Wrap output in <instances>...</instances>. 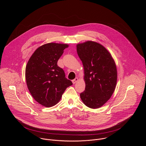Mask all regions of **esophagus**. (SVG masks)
Listing matches in <instances>:
<instances>
[{
	"mask_svg": "<svg viewBox=\"0 0 146 146\" xmlns=\"http://www.w3.org/2000/svg\"><path fill=\"white\" fill-rule=\"evenodd\" d=\"M78 81V78H76L75 79H74V80H72V83L74 84L76 83Z\"/></svg>",
	"mask_w": 146,
	"mask_h": 146,
	"instance_id": "34e87169",
	"label": "esophagus"
}]
</instances>
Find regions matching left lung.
Masks as SVG:
<instances>
[{"label": "left lung", "mask_w": 146, "mask_h": 146, "mask_svg": "<svg viewBox=\"0 0 146 146\" xmlns=\"http://www.w3.org/2000/svg\"><path fill=\"white\" fill-rule=\"evenodd\" d=\"M76 50L83 65L85 83L81 100L89 108H100L111 97L116 86L115 62L108 50L97 42L78 43Z\"/></svg>", "instance_id": "obj_1"}]
</instances>
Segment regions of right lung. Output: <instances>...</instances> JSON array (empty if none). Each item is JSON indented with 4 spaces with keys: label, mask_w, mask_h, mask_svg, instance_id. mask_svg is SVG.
Returning <instances> with one entry per match:
<instances>
[{
    "label": "right lung",
    "mask_w": 146,
    "mask_h": 146,
    "mask_svg": "<svg viewBox=\"0 0 146 146\" xmlns=\"http://www.w3.org/2000/svg\"><path fill=\"white\" fill-rule=\"evenodd\" d=\"M67 44L49 42L38 48L26 64L25 78L34 99L46 107H52L61 100L66 88L72 85L65 78L57 62Z\"/></svg>",
    "instance_id": "obj_1"
}]
</instances>
